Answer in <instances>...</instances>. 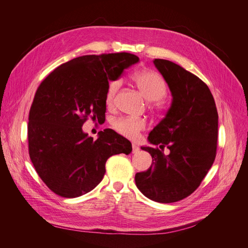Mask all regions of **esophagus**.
<instances>
[{"label": "esophagus", "instance_id": "1", "mask_svg": "<svg viewBox=\"0 0 248 248\" xmlns=\"http://www.w3.org/2000/svg\"><path fill=\"white\" fill-rule=\"evenodd\" d=\"M140 151V148L138 145L132 144V153H138Z\"/></svg>", "mask_w": 248, "mask_h": 248}]
</instances>
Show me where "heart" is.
Wrapping results in <instances>:
<instances>
[{
    "label": "heart",
    "mask_w": 248,
    "mask_h": 248,
    "mask_svg": "<svg viewBox=\"0 0 248 248\" xmlns=\"http://www.w3.org/2000/svg\"><path fill=\"white\" fill-rule=\"evenodd\" d=\"M133 81L137 87L149 101H158L167 95V85L158 73L152 70H140L132 76ZM121 86V80H111L108 85L106 92V102L108 107H114L117 93ZM116 131L122 136L134 139L139 136L140 130L146 127L144 119L123 117L117 119L112 124Z\"/></svg>",
    "instance_id": "obj_1"
}]
</instances>
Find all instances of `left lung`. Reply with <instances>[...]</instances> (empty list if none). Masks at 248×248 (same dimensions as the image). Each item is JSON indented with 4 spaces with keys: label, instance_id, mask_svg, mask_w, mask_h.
<instances>
[{
    "label": "left lung",
    "instance_id": "8db88e82",
    "mask_svg": "<svg viewBox=\"0 0 248 248\" xmlns=\"http://www.w3.org/2000/svg\"><path fill=\"white\" fill-rule=\"evenodd\" d=\"M171 94L166 116L149 133L148 141L163 149L141 146L152 156L147 170L137 172L136 184L148 199L169 204L188 197L200 186L216 156L218 114L208 86L168 60L155 59Z\"/></svg>",
    "mask_w": 248,
    "mask_h": 248
}]
</instances>
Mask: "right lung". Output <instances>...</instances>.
<instances>
[{
  "mask_svg": "<svg viewBox=\"0 0 248 248\" xmlns=\"http://www.w3.org/2000/svg\"><path fill=\"white\" fill-rule=\"evenodd\" d=\"M139 61L128 52L78 57L57 67L37 89L29 115V154L58 196L78 198L91 191L111 155L131 152V142L116 131H100L94 140L81 127L89 117L106 120L108 81Z\"/></svg>",
  "mask_w": 248,
  "mask_h": 248,
  "instance_id": "1",
  "label": "right lung"
}]
</instances>
